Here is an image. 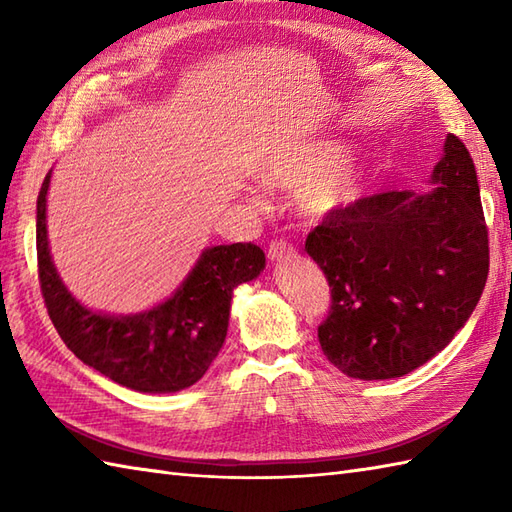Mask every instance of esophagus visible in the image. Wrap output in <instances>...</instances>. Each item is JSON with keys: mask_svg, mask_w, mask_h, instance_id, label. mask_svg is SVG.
Returning <instances> with one entry per match:
<instances>
[{"mask_svg": "<svg viewBox=\"0 0 512 512\" xmlns=\"http://www.w3.org/2000/svg\"><path fill=\"white\" fill-rule=\"evenodd\" d=\"M292 255H295V248H292L290 244H286V242H273L270 244V248H268V257L273 259V262H281V259H290Z\"/></svg>", "mask_w": 512, "mask_h": 512, "instance_id": "obj_1", "label": "esophagus"}]
</instances>
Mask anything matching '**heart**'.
<instances>
[{
    "instance_id": "b5f03b06",
    "label": "heart",
    "mask_w": 512,
    "mask_h": 512,
    "mask_svg": "<svg viewBox=\"0 0 512 512\" xmlns=\"http://www.w3.org/2000/svg\"><path fill=\"white\" fill-rule=\"evenodd\" d=\"M350 156V145L341 140H308L268 156L257 180L266 189H297V215L303 222L321 224L350 209L367 191L365 171L345 165Z\"/></svg>"
}]
</instances>
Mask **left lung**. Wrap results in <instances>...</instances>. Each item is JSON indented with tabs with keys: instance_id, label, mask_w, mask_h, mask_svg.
I'll list each match as a JSON object with an SVG mask.
<instances>
[{
	"instance_id": "8db88e82",
	"label": "left lung",
	"mask_w": 512,
	"mask_h": 512,
	"mask_svg": "<svg viewBox=\"0 0 512 512\" xmlns=\"http://www.w3.org/2000/svg\"><path fill=\"white\" fill-rule=\"evenodd\" d=\"M424 193L358 200L306 239L332 290L328 361L358 380L405 376L469 321L488 277V231L469 149L444 140Z\"/></svg>"
}]
</instances>
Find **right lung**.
<instances>
[{
  "instance_id": "1",
  "label": "right lung",
  "mask_w": 512,
  "mask_h": 512,
  "mask_svg": "<svg viewBox=\"0 0 512 512\" xmlns=\"http://www.w3.org/2000/svg\"><path fill=\"white\" fill-rule=\"evenodd\" d=\"M37 198V259L43 301L63 343L76 358L140 394H176L198 383L220 354L233 290L266 268L255 244L209 246L171 297L136 314H107L76 299L52 262L48 189Z\"/></svg>"
}]
</instances>
